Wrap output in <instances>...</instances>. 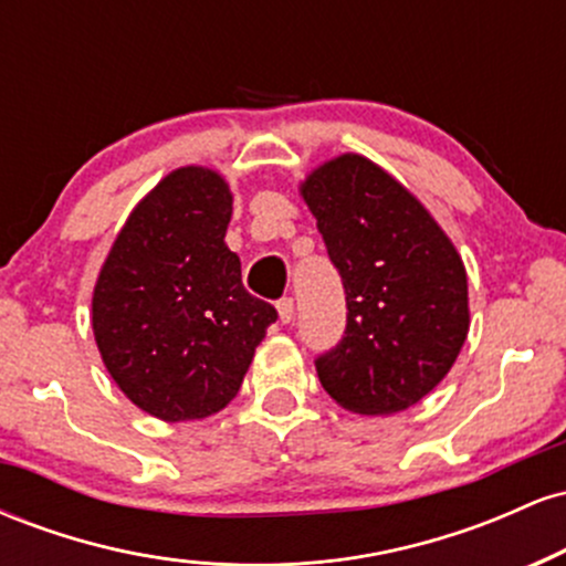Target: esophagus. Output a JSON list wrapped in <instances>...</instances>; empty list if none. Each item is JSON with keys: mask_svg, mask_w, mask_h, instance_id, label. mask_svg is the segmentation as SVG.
Listing matches in <instances>:
<instances>
[{"mask_svg": "<svg viewBox=\"0 0 566 566\" xmlns=\"http://www.w3.org/2000/svg\"><path fill=\"white\" fill-rule=\"evenodd\" d=\"M276 311H279V322L290 324L292 316H295V301H292V297H282V301L276 303Z\"/></svg>", "mask_w": 566, "mask_h": 566, "instance_id": "obj_1", "label": "esophagus"}]
</instances>
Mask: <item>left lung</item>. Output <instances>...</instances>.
Here are the masks:
<instances>
[{"label":"left lung","mask_w":566,"mask_h":566,"mask_svg":"<svg viewBox=\"0 0 566 566\" xmlns=\"http://www.w3.org/2000/svg\"><path fill=\"white\" fill-rule=\"evenodd\" d=\"M346 290V335L316 359L333 399L396 415L450 373L469 337L463 258L431 212L361 154L324 161L301 184Z\"/></svg>","instance_id":"1"}]
</instances>
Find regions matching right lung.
Instances as JSON below:
<instances>
[{"label": "right lung", "instance_id": "right-lung-1", "mask_svg": "<svg viewBox=\"0 0 566 566\" xmlns=\"http://www.w3.org/2000/svg\"><path fill=\"white\" fill-rule=\"evenodd\" d=\"M223 175L178 167L116 233L93 290V333L119 391L167 423L210 418L239 394L276 308L242 284L226 244Z\"/></svg>", "mask_w": 566, "mask_h": 566}]
</instances>
